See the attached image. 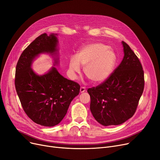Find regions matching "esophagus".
<instances>
[{
  "label": "esophagus",
  "instance_id": "obj_1",
  "mask_svg": "<svg viewBox=\"0 0 160 160\" xmlns=\"http://www.w3.org/2000/svg\"><path fill=\"white\" fill-rule=\"evenodd\" d=\"M86 88L85 87H84V86H82V87H81L80 88V92L81 93H83V92H86Z\"/></svg>",
  "mask_w": 160,
  "mask_h": 160
}]
</instances>
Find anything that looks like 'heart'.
Returning <instances> with one entry per match:
<instances>
[{"instance_id": "b5f03b06", "label": "heart", "mask_w": 160, "mask_h": 160, "mask_svg": "<svg viewBox=\"0 0 160 160\" xmlns=\"http://www.w3.org/2000/svg\"><path fill=\"white\" fill-rule=\"evenodd\" d=\"M116 61L114 52L107 45L101 42L88 44L81 48L76 58H71L69 61L70 77L75 80L82 66L89 80L93 83H101L110 75Z\"/></svg>"}]
</instances>
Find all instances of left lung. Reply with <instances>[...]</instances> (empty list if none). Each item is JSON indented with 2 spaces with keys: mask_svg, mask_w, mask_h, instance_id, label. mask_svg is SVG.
Instances as JSON below:
<instances>
[{
  "mask_svg": "<svg viewBox=\"0 0 160 160\" xmlns=\"http://www.w3.org/2000/svg\"><path fill=\"white\" fill-rule=\"evenodd\" d=\"M124 57L108 78L88 89L90 110L102 126H116L127 121L136 112L144 87L141 62L129 46L122 41Z\"/></svg>",
  "mask_w": 160,
  "mask_h": 160,
  "instance_id": "left-lung-1",
  "label": "left lung"
}]
</instances>
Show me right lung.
Returning <instances> with one entry per match:
<instances>
[{"instance_id": "add662e5", "label": "right lung", "mask_w": 160, "mask_h": 160, "mask_svg": "<svg viewBox=\"0 0 160 160\" xmlns=\"http://www.w3.org/2000/svg\"><path fill=\"white\" fill-rule=\"evenodd\" d=\"M57 44L55 34H42L23 50L16 68L15 87L24 112L34 122L47 127L63 119L80 89L77 82L64 78L55 67L42 76L31 69L35 57L40 53L57 51Z\"/></svg>"}]
</instances>
